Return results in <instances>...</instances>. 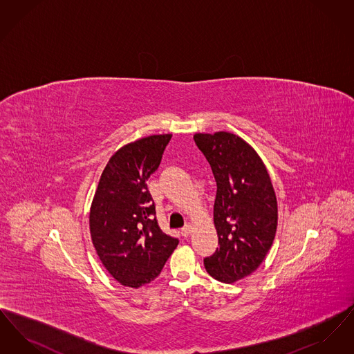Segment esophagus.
Segmentation results:
<instances>
[{"label":"esophagus","instance_id":"34e87169","mask_svg":"<svg viewBox=\"0 0 354 354\" xmlns=\"http://www.w3.org/2000/svg\"><path fill=\"white\" fill-rule=\"evenodd\" d=\"M191 232H192V225L189 223L185 224V227L182 228V231H180V234H182V236H185V237L191 235Z\"/></svg>","mask_w":354,"mask_h":354}]
</instances>
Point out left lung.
I'll return each instance as SVG.
<instances>
[{"label": "left lung", "instance_id": "8db88e82", "mask_svg": "<svg viewBox=\"0 0 354 354\" xmlns=\"http://www.w3.org/2000/svg\"><path fill=\"white\" fill-rule=\"evenodd\" d=\"M194 139L218 185L214 223L219 248L204 259V268L215 280L232 284L257 270L273 244L276 194L264 162L243 138L218 131Z\"/></svg>", "mask_w": 354, "mask_h": 354}]
</instances>
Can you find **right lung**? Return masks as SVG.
Masks as SVG:
<instances>
[{
    "mask_svg": "<svg viewBox=\"0 0 354 354\" xmlns=\"http://www.w3.org/2000/svg\"><path fill=\"white\" fill-rule=\"evenodd\" d=\"M171 136L151 135L120 147L103 169L90 207L93 245L122 286L136 289L151 283L179 244L158 225L147 188Z\"/></svg>",
    "mask_w": 354,
    "mask_h": 354,
    "instance_id": "obj_1",
    "label": "right lung"
}]
</instances>
